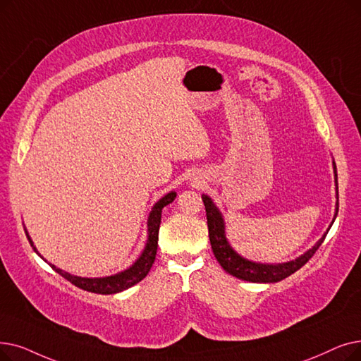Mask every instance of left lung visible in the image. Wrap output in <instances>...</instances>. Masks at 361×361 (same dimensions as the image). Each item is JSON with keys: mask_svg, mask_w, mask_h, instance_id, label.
<instances>
[{"mask_svg": "<svg viewBox=\"0 0 361 361\" xmlns=\"http://www.w3.org/2000/svg\"><path fill=\"white\" fill-rule=\"evenodd\" d=\"M334 169H335V181L338 183L335 162H334ZM202 200H203V205H205V211H207L209 240H211L212 252H214L216 261L228 274L238 277V279H242V280H246V281H254V283H274V281L283 280V279L289 277L290 274H293L295 271L300 270L302 265H305L311 259V257L316 254V250L323 243L329 228L332 227V226H329L327 231L324 233V236L310 250H307L304 255L296 258L295 261L276 264V265L252 262V261L242 258L239 254L234 252L233 247L228 245V242L226 239V234H224L223 216L216 209V207L214 205V202L207 195H202ZM338 209H339V202L336 203L335 218L338 215ZM335 218H334V221H335ZM334 221H332V224H334Z\"/></svg>", "mask_w": 361, "mask_h": 361, "instance_id": "8db88e82", "label": "left lung"}]
</instances>
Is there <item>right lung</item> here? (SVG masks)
<instances>
[{
    "mask_svg": "<svg viewBox=\"0 0 361 361\" xmlns=\"http://www.w3.org/2000/svg\"><path fill=\"white\" fill-rule=\"evenodd\" d=\"M176 192H171L166 196H164L156 205L153 207L150 215H149V221H147V228H149V239L146 243V247L143 250V254L140 255V258L131 265L128 270H125L122 273H118L115 276H109V277H100V279H87V277H78V276H72L63 270H60L57 267H54L53 264L51 269L54 271H57L61 277H65L66 280H69L72 285H75L76 288L92 292V293H100V295H112V293H118L122 292L125 289H128L131 286H134L138 281H142L147 273L150 271L152 265L154 262L156 258V250H158V239H159V226H161V215H162V209L164 207L169 205V203L176 199ZM27 240L30 243V246L34 247V250L37 252V249L30 240L29 234L26 233Z\"/></svg>",
    "mask_w": 361,
    "mask_h": 361,
    "instance_id": "right-lung-1",
    "label": "right lung"
}]
</instances>
